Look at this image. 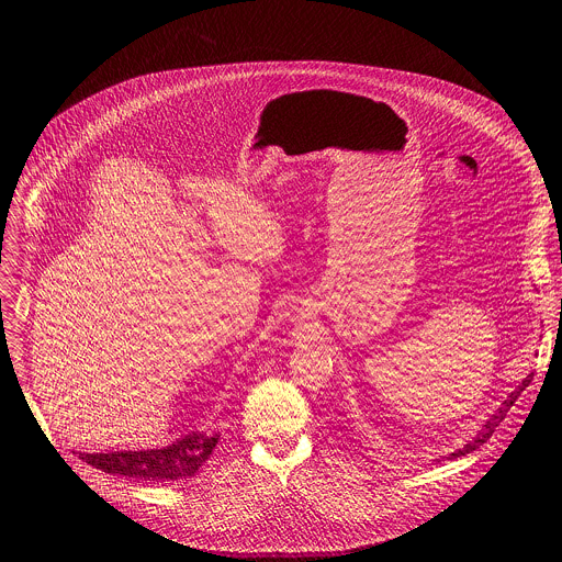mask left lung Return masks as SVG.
Returning a JSON list of instances; mask_svg holds the SVG:
<instances>
[{"mask_svg":"<svg viewBox=\"0 0 562 562\" xmlns=\"http://www.w3.org/2000/svg\"><path fill=\"white\" fill-rule=\"evenodd\" d=\"M531 378H533V375H527V378H525V380L518 384V389H516V391H512V393L507 395V400H505V403H503V407H501V409H498V412H496V414H494V416H492V418H490V420L483 425V429L477 431V436H475L473 440H469V442H467L462 449L453 451V453H451V458H458V456L471 453V451H475L480 445H485V442L492 438V434L496 431V427H498V425L505 420L507 412L514 407V403H516V400H518V395H520V393H522V391L529 386Z\"/></svg>","mask_w":562,"mask_h":562,"instance_id":"1","label":"left lung"}]
</instances>
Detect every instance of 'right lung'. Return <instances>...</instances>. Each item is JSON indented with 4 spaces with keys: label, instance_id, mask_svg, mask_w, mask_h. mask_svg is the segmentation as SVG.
I'll use <instances>...</instances> for the list:
<instances>
[{
    "label": "right lung",
    "instance_id": "obj_1",
    "mask_svg": "<svg viewBox=\"0 0 562 562\" xmlns=\"http://www.w3.org/2000/svg\"><path fill=\"white\" fill-rule=\"evenodd\" d=\"M217 434L206 436L193 431L182 440L146 451H115V453H82V460L106 473H117L139 480H182L193 475L211 456L217 445Z\"/></svg>",
    "mask_w": 562,
    "mask_h": 562
}]
</instances>
